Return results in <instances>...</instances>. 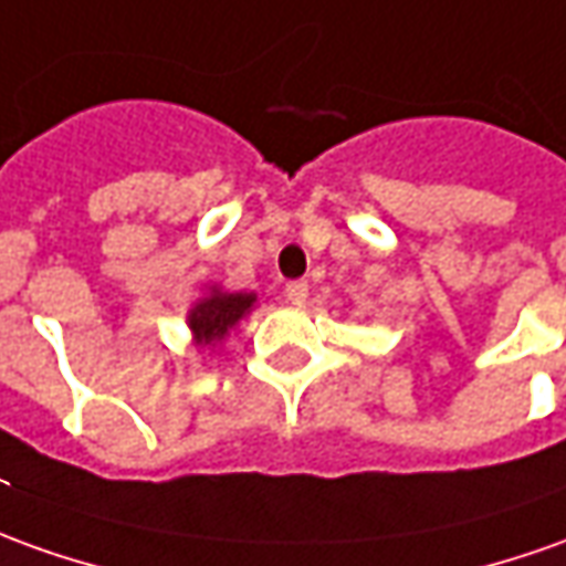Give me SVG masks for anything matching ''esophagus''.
Masks as SVG:
<instances>
[{
    "label": "esophagus",
    "instance_id": "esophagus-1",
    "mask_svg": "<svg viewBox=\"0 0 566 566\" xmlns=\"http://www.w3.org/2000/svg\"><path fill=\"white\" fill-rule=\"evenodd\" d=\"M286 302L290 305H305L307 302V283L305 280H292V283H286Z\"/></svg>",
    "mask_w": 566,
    "mask_h": 566
}]
</instances>
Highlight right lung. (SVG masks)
I'll use <instances>...</instances> for the list:
<instances>
[{
    "label": "right lung",
    "mask_w": 566,
    "mask_h": 566,
    "mask_svg": "<svg viewBox=\"0 0 566 566\" xmlns=\"http://www.w3.org/2000/svg\"><path fill=\"white\" fill-rule=\"evenodd\" d=\"M259 305V292H228L218 283L206 286L187 311V329L197 350H218V345Z\"/></svg>",
    "instance_id": "1"
}]
</instances>
